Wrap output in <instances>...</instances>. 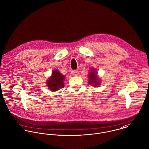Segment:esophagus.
Returning <instances> with one entry per match:
<instances>
[{
    "mask_svg": "<svg viewBox=\"0 0 149 149\" xmlns=\"http://www.w3.org/2000/svg\"><path fill=\"white\" fill-rule=\"evenodd\" d=\"M72 74L73 76H78L79 75V72L77 71V70L76 71H73V72H72Z\"/></svg>",
    "mask_w": 149,
    "mask_h": 149,
    "instance_id": "obj_1",
    "label": "esophagus"
}]
</instances>
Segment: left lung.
Returning <instances> with one entry per match:
<instances>
[{
    "label": "left lung",
    "instance_id": "8db88e82",
    "mask_svg": "<svg viewBox=\"0 0 149 149\" xmlns=\"http://www.w3.org/2000/svg\"><path fill=\"white\" fill-rule=\"evenodd\" d=\"M97 73L95 72V70L92 69L91 70V72H90V73L89 74V84L93 85L96 86H98L100 83L99 81H98V78L96 76Z\"/></svg>",
    "mask_w": 149,
    "mask_h": 149
}]
</instances>
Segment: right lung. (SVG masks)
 Listing matches in <instances>:
<instances>
[{"label":"right lung","instance_id":"add662e5","mask_svg":"<svg viewBox=\"0 0 149 149\" xmlns=\"http://www.w3.org/2000/svg\"><path fill=\"white\" fill-rule=\"evenodd\" d=\"M65 76L61 74L58 70L53 71L52 77L47 80V85L52 91H56L64 87Z\"/></svg>","mask_w":149,"mask_h":149}]
</instances>
